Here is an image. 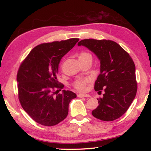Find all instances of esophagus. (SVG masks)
<instances>
[{"mask_svg":"<svg viewBox=\"0 0 151 151\" xmlns=\"http://www.w3.org/2000/svg\"><path fill=\"white\" fill-rule=\"evenodd\" d=\"M77 96L79 97V98H83V97H90V95L86 94H78Z\"/></svg>","mask_w":151,"mask_h":151,"instance_id":"obj_1","label":"esophagus"}]
</instances>
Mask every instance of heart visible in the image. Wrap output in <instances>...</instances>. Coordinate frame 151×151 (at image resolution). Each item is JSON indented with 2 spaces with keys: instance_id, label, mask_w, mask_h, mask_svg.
I'll return each mask as SVG.
<instances>
[{
  "instance_id": "1",
  "label": "heart",
  "mask_w": 151,
  "mask_h": 151,
  "mask_svg": "<svg viewBox=\"0 0 151 151\" xmlns=\"http://www.w3.org/2000/svg\"><path fill=\"white\" fill-rule=\"evenodd\" d=\"M86 58H92L91 54L86 52H83L78 55V60L86 59ZM89 81H89L88 78H79L74 83L73 85L76 90H78V91H84L86 88V84Z\"/></svg>"
}]
</instances>
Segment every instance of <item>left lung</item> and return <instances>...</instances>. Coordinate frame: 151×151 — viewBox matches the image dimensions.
Here are the masks:
<instances>
[{"instance_id":"1","label":"left lung","mask_w":151,"mask_h":151,"mask_svg":"<svg viewBox=\"0 0 151 151\" xmlns=\"http://www.w3.org/2000/svg\"><path fill=\"white\" fill-rule=\"evenodd\" d=\"M94 52L100 60L101 73L94 90L103 96L92 111L95 118L112 121L127 112L137 91L135 65L131 56L116 42L110 40L84 39L78 43Z\"/></svg>"}]
</instances>
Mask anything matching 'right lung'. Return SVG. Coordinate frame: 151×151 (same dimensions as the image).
<instances>
[{"label":"right lung","instance_id":"obj_1","mask_svg":"<svg viewBox=\"0 0 151 151\" xmlns=\"http://www.w3.org/2000/svg\"><path fill=\"white\" fill-rule=\"evenodd\" d=\"M78 39L43 43L30 51L17 76L18 94L25 112L37 123L54 126L68 115L70 102L76 97L70 91L58 94L64 85L57 80L58 65Z\"/></svg>","mask_w":151,"mask_h":151}]
</instances>
